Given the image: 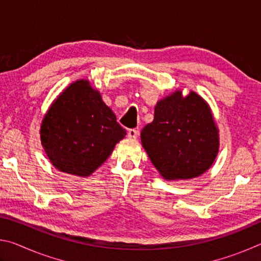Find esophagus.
I'll list each match as a JSON object with an SVG mask.
<instances>
[{
  "mask_svg": "<svg viewBox=\"0 0 261 261\" xmlns=\"http://www.w3.org/2000/svg\"><path fill=\"white\" fill-rule=\"evenodd\" d=\"M138 130H136V129H129L127 130V137H129V138H132V139H136L137 137H138Z\"/></svg>",
  "mask_w": 261,
  "mask_h": 261,
  "instance_id": "34e87169",
  "label": "esophagus"
}]
</instances>
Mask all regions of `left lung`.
<instances>
[{"mask_svg":"<svg viewBox=\"0 0 261 261\" xmlns=\"http://www.w3.org/2000/svg\"><path fill=\"white\" fill-rule=\"evenodd\" d=\"M141 144L166 179L197 177L208 169L219 149L218 129L208 106L191 92L159 101L154 120L144 126Z\"/></svg>","mask_w":261,"mask_h":261,"instance_id":"8db88e82","label":"left lung"}]
</instances>
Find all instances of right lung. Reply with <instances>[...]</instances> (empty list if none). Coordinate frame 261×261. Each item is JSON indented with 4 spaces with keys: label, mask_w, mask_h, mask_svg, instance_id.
Returning <instances> with one entry per match:
<instances>
[{
    "label": "right lung",
    "mask_w": 261,
    "mask_h": 261,
    "mask_svg": "<svg viewBox=\"0 0 261 261\" xmlns=\"http://www.w3.org/2000/svg\"><path fill=\"white\" fill-rule=\"evenodd\" d=\"M41 144L57 169L88 176L107 160L126 130L86 81L70 85L48 110Z\"/></svg>",
    "instance_id": "obj_1"
}]
</instances>
